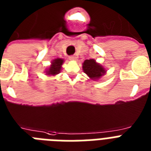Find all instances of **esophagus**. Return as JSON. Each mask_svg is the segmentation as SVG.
<instances>
[{
  "label": "esophagus",
  "mask_w": 151,
  "mask_h": 151,
  "mask_svg": "<svg viewBox=\"0 0 151 151\" xmlns=\"http://www.w3.org/2000/svg\"><path fill=\"white\" fill-rule=\"evenodd\" d=\"M69 58L71 59V60H73V61H75V60H76V55H72V56L69 57Z\"/></svg>",
  "instance_id": "obj_1"
}]
</instances>
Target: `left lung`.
<instances>
[{
  "label": "left lung",
  "instance_id": "left-lung-1",
  "mask_svg": "<svg viewBox=\"0 0 151 151\" xmlns=\"http://www.w3.org/2000/svg\"><path fill=\"white\" fill-rule=\"evenodd\" d=\"M83 72L93 80L100 79L105 74V69L100 64L96 63L94 59H89L84 61L83 64Z\"/></svg>",
  "mask_w": 151,
  "mask_h": 151
}]
</instances>
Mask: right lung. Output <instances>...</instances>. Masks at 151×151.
Listing matches in <instances>:
<instances>
[{
  "mask_svg": "<svg viewBox=\"0 0 151 151\" xmlns=\"http://www.w3.org/2000/svg\"><path fill=\"white\" fill-rule=\"evenodd\" d=\"M64 63V59L56 58L51 61V65L46 71V74L48 76H55L61 72V65Z\"/></svg>",
  "mask_w": 151,
  "mask_h": 151,
  "instance_id": "obj_1",
  "label": "right lung"
}]
</instances>
